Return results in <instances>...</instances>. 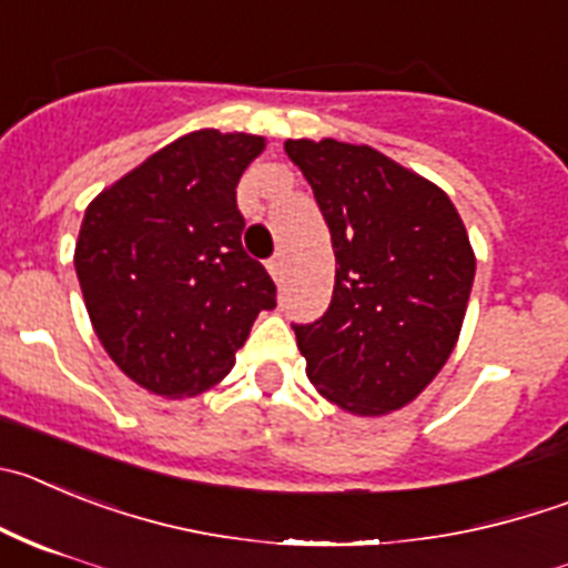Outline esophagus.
I'll return each mask as SVG.
<instances>
[{
  "mask_svg": "<svg viewBox=\"0 0 568 568\" xmlns=\"http://www.w3.org/2000/svg\"><path fill=\"white\" fill-rule=\"evenodd\" d=\"M267 270L275 281L284 278V256H281V253H275V256L267 262Z\"/></svg>",
  "mask_w": 568,
  "mask_h": 568,
  "instance_id": "obj_1",
  "label": "esophagus"
}]
</instances>
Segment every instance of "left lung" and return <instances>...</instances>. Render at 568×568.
<instances>
[{
	"instance_id": "obj_1",
	"label": "left lung",
	"mask_w": 568,
	"mask_h": 568,
	"mask_svg": "<svg viewBox=\"0 0 568 568\" xmlns=\"http://www.w3.org/2000/svg\"><path fill=\"white\" fill-rule=\"evenodd\" d=\"M324 213L335 290L295 324L306 377L348 414L403 408L439 374L465 321L476 256L450 196L372 145L287 140Z\"/></svg>"
}]
</instances>
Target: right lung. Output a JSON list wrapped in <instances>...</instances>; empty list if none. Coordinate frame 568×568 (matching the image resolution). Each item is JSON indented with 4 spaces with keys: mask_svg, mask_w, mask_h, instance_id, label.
<instances>
[{
    "mask_svg": "<svg viewBox=\"0 0 568 568\" xmlns=\"http://www.w3.org/2000/svg\"><path fill=\"white\" fill-rule=\"evenodd\" d=\"M262 152L258 134H182L83 213V304L106 355L145 392L174 399L216 386L258 312L275 306L236 207L239 176Z\"/></svg>",
    "mask_w": 568,
    "mask_h": 568,
    "instance_id": "add662e5",
    "label": "right lung"
}]
</instances>
